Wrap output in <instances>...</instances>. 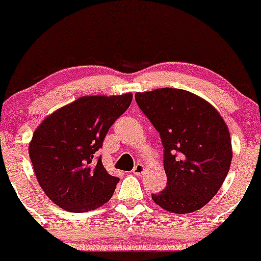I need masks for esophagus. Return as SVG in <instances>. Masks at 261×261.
<instances>
[{"label":"esophagus","mask_w":261,"mask_h":261,"mask_svg":"<svg viewBox=\"0 0 261 261\" xmlns=\"http://www.w3.org/2000/svg\"><path fill=\"white\" fill-rule=\"evenodd\" d=\"M144 171H145V166L142 165V164H137L133 169V173L137 174V176H141V174L144 173Z\"/></svg>","instance_id":"1"}]
</instances>
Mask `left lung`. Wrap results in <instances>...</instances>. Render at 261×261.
Returning <instances> with one entry per match:
<instances>
[{
  "mask_svg": "<svg viewBox=\"0 0 261 261\" xmlns=\"http://www.w3.org/2000/svg\"><path fill=\"white\" fill-rule=\"evenodd\" d=\"M135 101L164 146L167 184L152 194L153 201L176 214L201 209L229 171L233 152L227 124L210 103L181 89L137 92Z\"/></svg>",
  "mask_w": 261,
  "mask_h": 261,
  "instance_id": "8db88e82",
  "label": "left lung"
}]
</instances>
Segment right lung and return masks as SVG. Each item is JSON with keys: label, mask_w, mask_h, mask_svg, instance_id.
Returning <instances> with one entry per match:
<instances>
[{"label": "right lung", "mask_w": 261, "mask_h": 261, "mask_svg": "<svg viewBox=\"0 0 261 261\" xmlns=\"http://www.w3.org/2000/svg\"><path fill=\"white\" fill-rule=\"evenodd\" d=\"M132 98L130 92L84 96L51 114L37 128L30 158L39 185L55 204L84 213L109 201L120 179L107 172L97 151Z\"/></svg>", "instance_id": "obj_1"}]
</instances>
